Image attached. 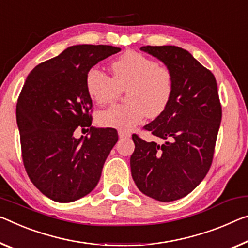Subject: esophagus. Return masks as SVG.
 I'll use <instances>...</instances> for the list:
<instances>
[{"instance_id":"obj_1","label":"esophagus","mask_w":248,"mask_h":248,"mask_svg":"<svg viewBox=\"0 0 248 248\" xmlns=\"http://www.w3.org/2000/svg\"><path fill=\"white\" fill-rule=\"evenodd\" d=\"M118 135H119V138H129L131 136V133L124 130H119L118 131Z\"/></svg>"}]
</instances>
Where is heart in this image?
<instances>
[{"mask_svg": "<svg viewBox=\"0 0 248 248\" xmlns=\"http://www.w3.org/2000/svg\"><path fill=\"white\" fill-rule=\"evenodd\" d=\"M112 77L93 67L86 75L90 98L99 105L118 99L123 90L129 103L113 105L97 115L98 124L106 128L129 130L147 115H162L173 95L174 80L171 69L135 50L118 57L110 66Z\"/></svg>", "mask_w": 248, "mask_h": 248, "instance_id": "1", "label": "heart"}]
</instances>
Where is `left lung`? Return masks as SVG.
<instances>
[{"mask_svg": "<svg viewBox=\"0 0 248 248\" xmlns=\"http://www.w3.org/2000/svg\"><path fill=\"white\" fill-rule=\"evenodd\" d=\"M140 49L171 69L174 88L162 115L143 128L166 143L132 135L131 175L143 194L171 202L193 191L211 168L222 119L217 84L211 70L181 47L148 45Z\"/></svg>", "mask_w": 248, "mask_h": 248, "instance_id": "8db88e82", "label": "left lung"}]
</instances>
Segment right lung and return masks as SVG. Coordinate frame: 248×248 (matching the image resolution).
<instances>
[{
  "mask_svg": "<svg viewBox=\"0 0 248 248\" xmlns=\"http://www.w3.org/2000/svg\"><path fill=\"white\" fill-rule=\"evenodd\" d=\"M120 50L109 45L70 46L26 78L16 105L23 163L32 183L53 201L68 203L90 193L117 143L115 129L92 127L86 75ZM80 127H89L91 136L74 139Z\"/></svg>",
  "mask_w": 248,
  "mask_h": 248,
  "instance_id": "obj_1",
  "label": "right lung"
}]
</instances>
